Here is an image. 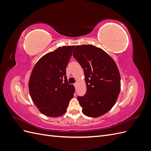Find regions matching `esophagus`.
Returning <instances> with one entry per match:
<instances>
[{"mask_svg":"<svg viewBox=\"0 0 151 151\" xmlns=\"http://www.w3.org/2000/svg\"><path fill=\"white\" fill-rule=\"evenodd\" d=\"M74 86H75V88H76V87H77V83H74Z\"/></svg>","mask_w":151,"mask_h":151,"instance_id":"obj_1","label":"esophagus"}]
</instances>
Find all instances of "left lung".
<instances>
[{"label":"left lung","instance_id":"8db88e82","mask_svg":"<svg viewBox=\"0 0 151 151\" xmlns=\"http://www.w3.org/2000/svg\"><path fill=\"white\" fill-rule=\"evenodd\" d=\"M73 57L83 68L87 87L77 96L85 115L96 118L115 104L120 91V75L116 63L102 49L91 45L76 46Z\"/></svg>","mask_w":151,"mask_h":151}]
</instances>
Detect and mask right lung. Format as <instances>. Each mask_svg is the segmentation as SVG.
Segmentation results:
<instances>
[{
    "mask_svg": "<svg viewBox=\"0 0 151 151\" xmlns=\"http://www.w3.org/2000/svg\"><path fill=\"white\" fill-rule=\"evenodd\" d=\"M74 46L59 47L41 58L32 70L29 94L43 115L58 117L64 114L75 88L68 84L66 67Z\"/></svg>",
    "mask_w": 151,
    "mask_h": 151,
    "instance_id": "1",
    "label": "right lung"
}]
</instances>
